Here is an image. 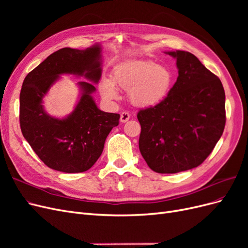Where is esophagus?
Segmentation results:
<instances>
[{
	"label": "esophagus",
	"mask_w": 248,
	"mask_h": 248,
	"mask_svg": "<svg viewBox=\"0 0 248 248\" xmlns=\"http://www.w3.org/2000/svg\"><path fill=\"white\" fill-rule=\"evenodd\" d=\"M129 119H130V115H129V112H127V111H123V112H121V115H120V121H121L122 123H125V122H127V121H128Z\"/></svg>",
	"instance_id": "obj_1"
}]
</instances>
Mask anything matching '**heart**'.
I'll return each mask as SVG.
<instances>
[{"label":"heart","instance_id":"heart-1","mask_svg":"<svg viewBox=\"0 0 248 248\" xmlns=\"http://www.w3.org/2000/svg\"><path fill=\"white\" fill-rule=\"evenodd\" d=\"M109 79L100 81L101 95L108 100L117 99L119 86L128 91L130 101L137 107H155L162 102L171 88L174 76L168 66L151 61H133L115 67Z\"/></svg>","mask_w":248,"mask_h":248}]
</instances>
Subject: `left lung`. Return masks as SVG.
Here are the masks:
<instances>
[{
  "label": "left lung",
  "mask_w": 248,
  "mask_h": 248,
  "mask_svg": "<svg viewBox=\"0 0 248 248\" xmlns=\"http://www.w3.org/2000/svg\"><path fill=\"white\" fill-rule=\"evenodd\" d=\"M179 76L162 102L140 109L139 147L149 168L176 174L199 167L212 152L226 125L220 79L184 50L167 51Z\"/></svg>",
  "instance_id": "obj_1"
}]
</instances>
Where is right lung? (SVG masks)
I'll return each instance as SVG.
<instances>
[{"label":"right lung","instance_id":"right-lung-1","mask_svg":"<svg viewBox=\"0 0 248 248\" xmlns=\"http://www.w3.org/2000/svg\"><path fill=\"white\" fill-rule=\"evenodd\" d=\"M101 46L86 49L64 47L48 56L26 77L19 95L22 136L44 164L63 172H82L99 158L110 130L119 125V114L97 108L92 94L102 72ZM62 74L85 77L76 108L60 119L44 109L43 98Z\"/></svg>","mask_w":248,"mask_h":248}]
</instances>
